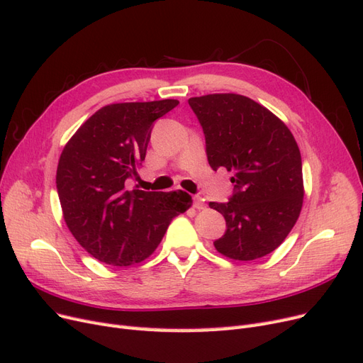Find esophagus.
<instances>
[{
    "label": "esophagus",
    "mask_w": 363,
    "mask_h": 363,
    "mask_svg": "<svg viewBox=\"0 0 363 363\" xmlns=\"http://www.w3.org/2000/svg\"><path fill=\"white\" fill-rule=\"evenodd\" d=\"M194 207L199 208V211H201V208L206 207L203 196H200V195H195V196H194Z\"/></svg>",
    "instance_id": "1"
}]
</instances>
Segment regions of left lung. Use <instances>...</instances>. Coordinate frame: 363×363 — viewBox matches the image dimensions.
<instances>
[{
    "mask_svg": "<svg viewBox=\"0 0 363 363\" xmlns=\"http://www.w3.org/2000/svg\"><path fill=\"white\" fill-rule=\"evenodd\" d=\"M206 139L211 168L233 171L228 201L208 203L225 219L215 248L235 260H255L276 250L295 225L303 206L298 145L268 108L238 94L189 98Z\"/></svg>",
    "mask_w": 363,
    "mask_h": 363,
    "instance_id": "1",
    "label": "left lung"
}]
</instances>
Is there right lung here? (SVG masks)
<instances>
[{"label":"right lung","instance_id":"1","mask_svg":"<svg viewBox=\"0 0 363 363\" xmlns=\"http://www.w3.org/2000/svg\"><path fill=\"white\" fill-rule=\"evenodd\" d=\"M177 100L104 106L65 145L56 186L65 223L91 256L113 267L150 257L172 218L192 204L183 191L127 189L145 160L155 121Z\"/></svg>","mask_w":363,"mask_h":363}]
</instances>
